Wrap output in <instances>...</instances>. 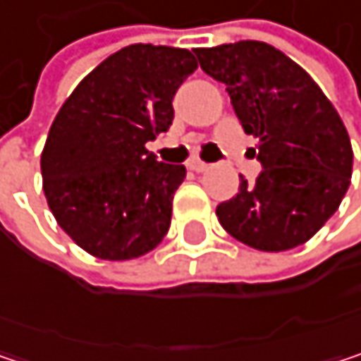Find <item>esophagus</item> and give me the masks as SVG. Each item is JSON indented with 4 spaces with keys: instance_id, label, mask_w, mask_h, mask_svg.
<instances>
[{
    "instance_id": "34e87169",
    "label": "esophagus",
    "mask_w": 361,
    "mask_h": 361,
    "mask_svg": "<svg viewBox=\"0 0 361 361\" xmlns=\"http://www.w3.org/2000/svg\"><path fill=\"white\" fill-rule=\"evenodd\" d=\"M209 167H211V165H209V163H202L200 159H190V161H188V169H190V171H196V173H202V171H207Z\"/></svg>"
}]
</instances>
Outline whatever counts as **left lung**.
<instances>
[{
	"instance_id": "8db88e82",
	"label": "left lung",
	"mask_w": 361,
	"mask_h": 361,
	"mask_svg": "<svg viewBox=\"0 0 361 361\" xmlns=\"http://www.w3.org/2000/svg\"><path fill=\"white\" fill-rule=\"evenodd\" d=\"M200 68L226 83L245 133L259 140L263 171L240 180L217 207L224 230L257 251L307 243L338 209L353 169L349 133L318 83L263 41L194 49Z\"/></svg>"
}]
</instances>
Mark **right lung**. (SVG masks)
<instances>
[{
  "label": "right lung",
  "instance_id": "right-lung-1",
  "mask_svg": "<svg viewBox=\"0 0 361 361\" xmlns=\"http://www.w3.org/2000/svg\"><path fill=\"white\" fill-rule=\"evenodd\" d=\"M196 58L133 43L98 64L58 110L43 152V192L58 226L90 255L142 257L161 245L183 165L159 163L146 142L173 121V96Z\"/></svg>",
  "mask_w": 361,
  "mask_h": 361
}]
</instances>
